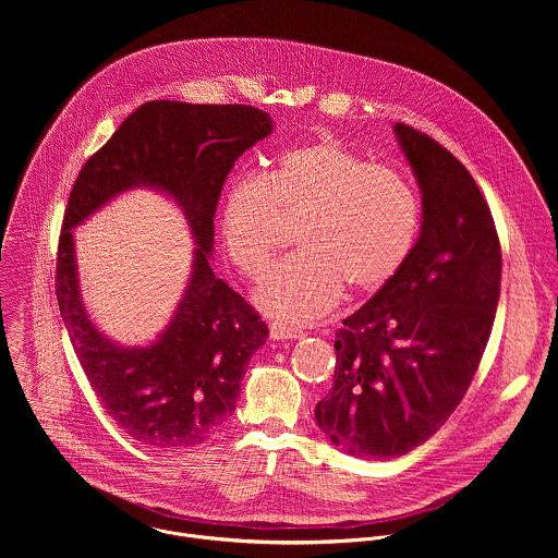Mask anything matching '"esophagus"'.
Returning a JSON list of instances; mask_svg holds the SVG:
<instances>
[{"label": "esophagus", "mask_w": 558, "mask_h": 558, "mask_svg": "<svg viewBox=\"0 0 558 558\" xmlns=\"http://www.w3.org/2000/svg\"><path fill=\"white\" fill-rule=\"evenodd\" d=\"M305 332L294 328V326H288V324H281V322H272L270 324V339H303Z\"/></svg>", "instance_id": "34e87169"}]
</instances>
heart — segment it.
<instances>
[{
    "label": "heart",
    "instance_id": "1",
    "mask_svg": "<svg viewBox=\"0 0 558 558\" xmlns=\"http://www.w3.org/2000/svg\"><path fill=\"white\" fill-rule=\"evenodd\" d=\"M296 215L301 251L255 290L262 312L292 322L328 314L345 283L356 294L383 290L405 264L421 221L416 193L399 171L369 162L332 135L283 150L266 175L242 173L228 184L219 228L244 277L264 275L279 217Z\"/></svg>",
    "mask_w": 558,
    "mask_h": 558
}]
</instances>
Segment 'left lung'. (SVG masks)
<instances>
[{"mask_svg": "<svg viewBox=\"0 0 558 558\" xmlns=\"http://www.w3.org/2000/svg\"><path fill=\"white\" fill-rule=\"evenodd\" d=\"M421 189V234L398 275L337 330L316 423L341 451L389 460L429 440L466 396L500 296V242L469 169L396 124Z\"/></svg>", "mask_w": 558, "mask_h": 558, "instance_id": "1", "label": "left lung"}]
</instances>
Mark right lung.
<instances>
[{
    "label": "right lung",
    "mask_w": 558,
    "mask_h": 558,
    "mask_svg": "<svg viewBox=\"0 0 558 558\" xmlns=\"http://www.w3.org/2000/svg\"><path fill=\"white\" fill-rule=\"evenodd\" d=\"M272 133L248 105L150 100L81 167L64 213L56 294L81 367L107 414L142 445L204 442L236 410L248 359L268 326L213 272L215 213L244 150ZM155 187L183 210L196 240L190 286L148 347H120L90 322L80 299L72 230L120 192Z\"/></svg>",
    "instance_id": "obj_1"
}]
</instances>
